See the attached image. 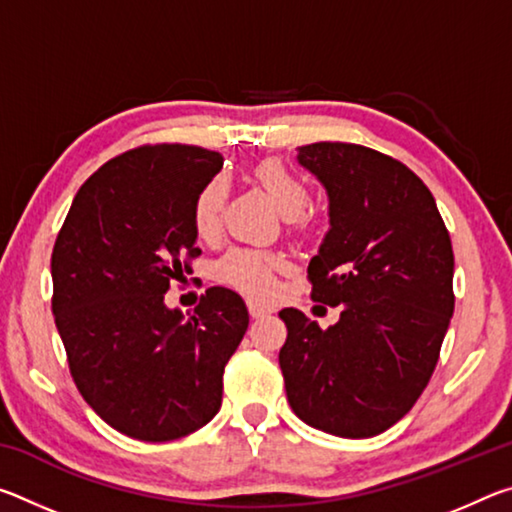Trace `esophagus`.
<instances>
[{
    "instance_id": "34e87169",
    "label": "esophagus",
    "mask_w": 512,
    "mask_h": 512,
    "mask_svg": "<svg viewBox=\"0 0 512 512\" xmlns=\"http://www.w3.org/2000/svg\"><path fill=\"white\" fill-rule=\"evenodd\" d=\"M271 311H273V309L262 305V302H255V300L248 302V314H250V318H264V316L271 314Z\"/></svg>"
}]
</instances>
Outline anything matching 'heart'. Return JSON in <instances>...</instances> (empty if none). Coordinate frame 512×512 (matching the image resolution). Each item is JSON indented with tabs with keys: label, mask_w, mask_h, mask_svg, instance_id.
Segmentation results:
<instances>
[{
	"label": "heart",
	"mask_w": 512,
	"mask_h": 512,
	"mask_svg": "<svg viewBox=\"0 0 512 512\" xmlns=\"http://www.w3.org/2000/svg\"><path fill=\"white\" fill-rule=\"evenodd\" d=\"M255 178L259 180L268 196L273 198L284 216H289L293 223H302V216L311 203L309 185L296 171H291L280 160H264L255 167ZM228 198V183L223 176H214L201 192H198L192 219L194 228L201 237L216 235L221 225V212ZM282 268V259L257 248H230L214 266L216 280L228 284L246 296L266 298L275 287V271Z\"/></svg>",
	"instance_id": "b5f03b06"
}]
</instances>
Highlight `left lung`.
Returning <instances> with one entry per match:
<instances>
[{
    "label": "left lung",
    "instance_id": "obj_1",
    "mask_svg": "<svg viewBox=\"0 0 512 512\" xmlns=\"http://www.w3.org/2000/svg\"><path fill=\"white\" fill-rule=\"evenodd\" d=\"M329 196L311 257V298L341 305L320 329L282 309L280 368L293 413L341 438H370L413 409L454 314L452 239L427 185L400 160L348 142L298 146Z\"/></svg>",
    "mask_w": 512,
    "mask_h": 512
}]
</instances>
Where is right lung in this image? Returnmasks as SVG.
I'll list each match as a JSON object with an SVG mask.
<instances>
[{"label":"right lung","instance_id":"right-lung-1","mask_svg":"<svg viewBox=\"0 0 512 512\" xmlns=\"http://www.w3.org/2000/svg\"><path fill=\"white\" fill-rule=\"evenodd\" d=\"M221 153L144 144L99 167L60 228L51 311L72 379L101 420L144 443L205 427L221 409L223 370L248 329L235 291L210 287L187 318L164 305L192 273V207Z\"/></svg>","mask_w":512,"mask_h":512}]
</instances>
